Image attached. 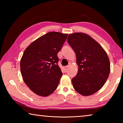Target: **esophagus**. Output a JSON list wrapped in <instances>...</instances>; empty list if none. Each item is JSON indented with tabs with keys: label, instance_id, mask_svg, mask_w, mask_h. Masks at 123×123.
I'll list each match as a JSON object with an SVG mask.
<instances>
[{
	"label": "esophagus",
	"instance_id": "obj_1",
	"mask_svg": "<svg viewBox=\"0 0 123 123\" xmlns=\"http://www.w3.org/2000/svg\"><path fill=\"white\" fill-rule=\"evenodd\" d=\"M68 68H69V67H68V66H66V67H65L64 68V72H68Z\"/></svg>",
	"mask_w": 123,
	"mask_h": 123
}]
</instances>
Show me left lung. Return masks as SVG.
Masks as SVG:
<instances>
[{
	"label": "left lung",
	"instance_id": "1",
	"mask_svg": "<svg viewBox=\"0 0 123 123\" xmlns=\"http://www.w3.org/2000/svg\"><path fill=\"white\" fill-rule=\"evenodd\" d=\"M68 43L76 54L78 72L72 79L79 94L88 96L96 93L105 84L110 72L106 51L88 35L76 32L69 35Z\"/></svg>",
	"mask_w": 123,
	"mask_h": 123
}]
</instances>
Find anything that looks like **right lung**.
Returning a JSON list of instances; mask_svg holds the SVG:
<instances>
[{"mask_svg": "<svg viewBox=\"0 0 123 123\" xmlns=\"http://www.w3.org/2000/svg\"><path fill=\"white\" fill-rule=\"evenodd\" d=\"M67 36L59 32H48L25 50L20 71L24 82L35 94L47 97L57 88L62 75L57 55Z\"/></svg>", "mask_w": 123, "mask_h": 123, "instance_id": "add662e5", "label": "right lung"}]
</instances>
